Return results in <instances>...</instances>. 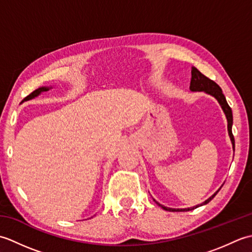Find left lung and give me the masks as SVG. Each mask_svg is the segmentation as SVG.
<instances>
[{"label": "left lung", "instance_id": "1", "mask_svg": "<svg viewBox=\"0 0 252 252\" xmlns=\"http://www.w3.org/2000/svg\"><path fill=\"white\" fill-rule=\"evenodd\" d=\"M189 90L191 91V92H205L209 95L213 96V97H215L219 101V104L221 105L222 109L224 111V114H225V116H226L228 135H229V137H231V141H232V144H233V149H235V140H234V135L232 133V126H233L232 109H231V107L228 106L225 96H224V94L222 93L221 88L219 87V85L215 81H212V80L207 78L205 74H202L196 67H191V80H190ZM217 192H216V194H213L210 198H208V199L205 202H202V203H200V205H197V206L192 207V208L172 209V208H168V207H164L162 205H160V203H158V202H157V205L161 207L162 209H164V210H167V211H189V210H192V209H196L198 207L206 205V203H208L209 201L213 199V197L217 195Z\"/></svg>", "mask_w": 252, "mask_h": 252}]
</instances>
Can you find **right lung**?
Masks as SVG:
<instances>
[{
  "mask_svg": "<svg viewBox=\"0 0 252 252\" xmlns=\"http://www.w3.org/2000/svg\"><path fill=\"white\" fill-rule=\"evenodd\" d=\"M50 89H51V88H49V87H42V88L36 89V90L33 91V92H32L31 94H29L28 96H26V97L23 99V101L30 100V99H32V98H34V97H36V96H39L42 92H46V91H49Z\"/></svg>",
  "mask_w": 252,
  "mask_h": 252,
  "instance_id": "1",
  "label": "right lung"
}]
</instances>
